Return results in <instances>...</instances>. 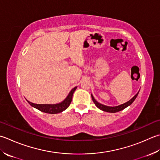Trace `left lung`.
Masks as SVG:
<instances>
[{"instance_id":"left-lung-1","label":"left lung","mask_w":160,"mask_h":160,"mask_svg":"<svg viewBox=\"0 0 160 160\" xmlns=\"http://www.w3.org/2000/svg\"><path fill=\"white\" fill-rule=\"evenodd\" d=\"M138 93H139V92L137 93V94L134 96L132 99H130L129 101H128L126 102L123 103V104L120 105H118V106H116V107H109V106H106V105L101 104V103H99L98 102H97L96 101L95 98H93V96H92V98L93 101V102H94V104L96 105V107L98 108H99L100 109H101V110L104 111V112H111V113H115V112H119V111L123 110V109L127 108L128 106H129V105H130L131 104H132V103L134 102V100L136 99L137 96H138Z\"/></svg>"}]
</instances>
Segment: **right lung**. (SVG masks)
Segmentation results:
<instances>
[{
  "mask_svg": "<svg viewBox=\"0 0 160 160\" xmlns=\"http://www.w3.org/2000/svg\"><path fill=\"white\" fill-rule=\"evenodd\" d=\"M76 88L77 87H74V88L69 92V93H68V95L67 96V98L64 99V101H63L60 103H58V104H54V105L35 104V103H32L28 101H27L31 106H32V107L39 109V110H40L41 112H45V113H48V114H58V113H59V112H62L64 110H65V109L70 105L72 101V98H73V92H75V90L76 89Z\"/></svg>",
  "mask_w": 160,
  "mask_h": 160,
  "instance_id": "obj_1",
  "label": "right lung"
}]
</instances>
